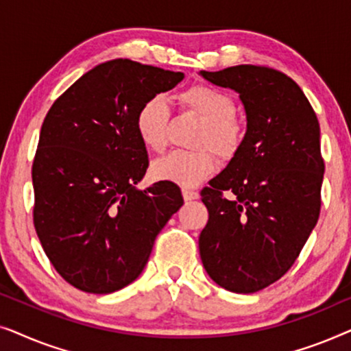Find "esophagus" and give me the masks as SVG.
I'll return each instance as SVG.
<instances>
[{"mask_svg": "<svg viewBox=\"0 0 351 351\" xmlns=\"http://www.w3.org/2000/svg\"><path fill=\"white\" fill-rule=\"evenodd\" d=\"M182 196H184L185 201H191V199H198L199 193H198V191H195V190L184 189V190H182Z\"/></svg>", "mask_w": 351, "mask_h": 351, "instance_id": "1", "label": "esophagus"}]
</instances>
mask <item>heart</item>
<instances>
[{
    "mask_svg": "<svg viewBox=\"0 0 351 351\" xmlns=\"http://www.w3.org/2000/svg\"><path fill=\"white\" fill-rule=\"evenodd\" d=\"M180 107L199 114L204 119L196 138V152L176 150L160 158L152 165V176L156 180L193 189L201 182L209 179L217 167L214 152L230 160L238 152L243 142V124L234 117L237 104L232 95L209 84H193L177 95ZM167 124H169V108L162 95H152L138 107L134 126L143 147L148 150L161 152L167 143Z\"/></svg>",
    "mask_w": 351,
    "mask_h": 351,
    "instance_id": "heart-1",
    "label": "heart"
}]
</instances>
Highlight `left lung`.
Here are the masks:
<instances>
[{
    "label": "left lung",
    "instance_id": "left-lung-1",
    "mask_svg": "<svg viewBox=\"0 0 351 351\" xmlns=\"http://www.w3.org/2000/svg\"><path fill=\"white\" fill-rule=\"evenodd\" d=\"M199 75L237 90L247 119L241 147L201 190L209 213L199 234L201 262L219 286L251 294L294 265L318 222L319 123L299 84L282 71L237 65Z\"/></svg>",
    "mask_w": 351,
    "mask_h": 351
}]
</instances>
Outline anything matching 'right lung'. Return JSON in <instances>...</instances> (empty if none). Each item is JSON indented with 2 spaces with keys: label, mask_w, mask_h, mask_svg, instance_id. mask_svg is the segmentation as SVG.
Returning a JSON list of instances; mask_svg holds the SVG:
<instances>
[{
  "label": "right lung",
  "mask_w": 351,
  "mask_h": 351,
  "mask_svg": "<svg viewBox=\"0 0 351 351\" xmlns=\"http://www.w3.org/2000/svg\"><path fill=\"white\" fill-rule=\"evenodd\" d=\"M180 71L117 59L94 66L52 104L33 160V223L57 273L76 289L110 294L147 265L158 233L184 204L180 189L137 190L148 167L134 118Z\"/></svg>",
  "instance_id": "1"
}]
</instances>
